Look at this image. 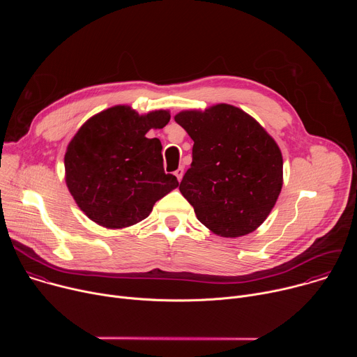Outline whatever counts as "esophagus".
Segmentation results:
<instances>
[{"label": "esophagus", "mask_w": 357, "mask_h": 357, "mask_svg": "<svg viewBox=\"0 0 357 357\" xmlns=\"http://www.w3.org/2000/svg\"><path fill=\"white\" fill-rule=\"evenodd\" d=\"M183 167H179L176 171H175V176L178 178V181H181L182 179V176H183Z\"/></svg>", "instance_id": "obj_1"}]
</instances>
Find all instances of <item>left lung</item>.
I'll use <instances>...</instances> for the list:
<instances>
[{
  "label": "left lung",
  "mask_w": 357,
  "mask_h": 357,
  "mask_svg": "<svg viewBox=\"0 0 357 357\" xmlns=\"http://www.w3.org/2000/svg\"><path fill=\"white\" fill-rule=\"evenodd\" d=\"M175 121L193 139L192 164L179 190L197 220L223 237L256 230L282 188V155L275 141L230 105L182 112Z\"/></svg>",
  "instance_id": "1"
}]
</instances>
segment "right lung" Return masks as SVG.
Listing matches in <instances>:
<instances>
[{
	"instance_id": "1",
	"label": "right lung",
	"mask_w": 357,
	"mask_h": 357,
	"mask_svg": "<svg viewBox=\"0 0 357 357\" xmlns=\"http://www.w3.org/2000/svg\"><path fill=\"white\" fill-rule=\"evenodd\" d=\"M169 119L165 110L139 116L116 106L91 117L73 137L65 155L66 183L93 222L109 229L135 225L179 185L164 171L161 141L145 137Z\"/></svg>"
}]
</instances>
